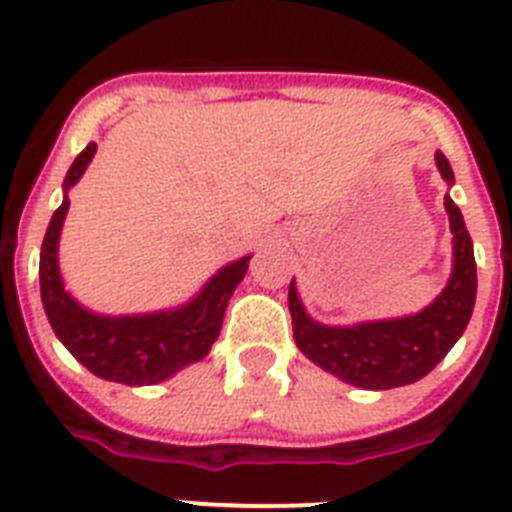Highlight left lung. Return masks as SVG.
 Segmentation results:
<instances>
[{
  "instance_id": "1",
  "label": "left lung",
  "mask_w": 512,
  "mask_h": 512,
  "mask_svg": "<svg viewBox=\"0 0 512 512\" xmlns=\"http://www.w3.org/2000/svg\"><path fill=\"white\" fill-rule=\"evenodd\" d=\"M441 176L454 184L449 158L436 153ZM454 233V269L449 284L425 310L395 320H372L338 328L315 323L302 307L295 279L289 284V312L295 343L310 361L361 390H392L413 384L449 354L472 318L477 300V264L469 230L449 194L443 197Z\"/></svg>"
}]
</instances>
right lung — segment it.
Wrapping results in <instances>:
<instances>
[{
  "instance_id": "1",
  "label": "right lung",
  "mask_w": 512,
  "mask_h": 512,
  "mask_svg": "<svg viewBox=\"0 0 512 512\" xmlns=\"http://www.w3.org/2000/svg\"><path fill=\"white\" fill-rule=\"evenodd\" d=\"M97 143H89L76 156L63 179V202L51 217L40 248V297L45 315L58 341L69 348L76 361L107 382L158 384L184 366L205 359L220 336L225 307L235 287L246 277L251 256L223 266L202 287V292L176 310L148 315H97L81 307L66 292L58 271V238L69 212V189L87 171Z\"/></svg>"
}]
</instances>
